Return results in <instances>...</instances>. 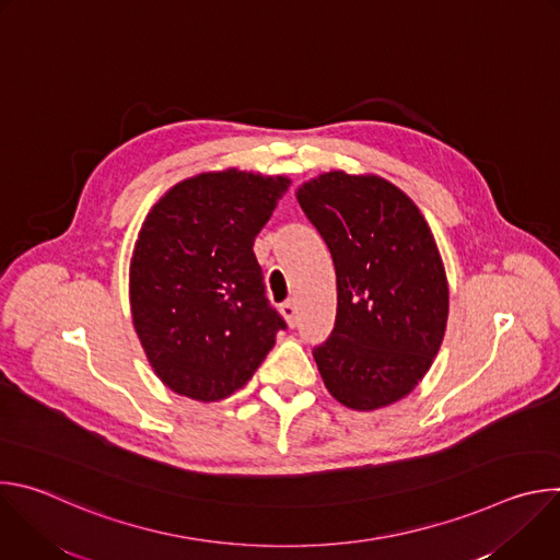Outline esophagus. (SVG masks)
I'll use <instances>...</instances> for the list:
<instances>
[{
	"label": "esophagus",
	"instance_id": "1",
	"mask_svg": "<svg viewBox=\"0 0 560 560\" xmlns=\"http://www.w3.org/2000/svg\"><path fill=\"white\" fill-rule=\"evenodd\" d=\"M281 314H283V318H285V324L290 326V328H294L296 326V303L294 301H285V303H281Z\"/></svg>",
	"mask_w": 560,
	"mask_h": 560
}]
</instances>
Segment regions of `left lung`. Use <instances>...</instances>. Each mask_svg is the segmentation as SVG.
I'll return each mask as SVG.
<instances>
[{
	"label": "left lung",
	"mask_w": 560,
	"mask_h": 560,
	"mask_svg": "<svg viewBox=\"0 0 560 560\" xmlns=\"http://www.w3.org/2000/svg\"><path fill=\"white\" fill-rule=\"evenodd\" d=\"M337 270V322L314 348L328 392L357 412L406 398L445 337L450 288L417 203L378 175L330 171L296 188Z\"/></svg>",
	"instance_id": "1"
}]
</instances>
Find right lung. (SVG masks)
<instances>
[{
	"instance_id": "obj_1",
	"label": "right lung",
	"mask_w": 560,
	"mask_h": 560,
	"mask_svg": "<svg viewBox=\"0 0 560 560\" xmlns=\"http://www.w3.org/2000/svg\"><path fill=\"white\" fill-rule=\"evenodd\" d=\"M290 184L238 168L199 173L145 214L128 275L132 326L173 392L221 401L253 378L285 328L253 244Z\"/></svg>"
}]
</instances>
